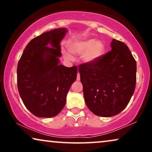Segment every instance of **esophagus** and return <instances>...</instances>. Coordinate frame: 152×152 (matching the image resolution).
<instances>
[{"label": "esophagus", "instance_id": "obj_1", "mask_svg": "<svg viewBox=\"0 0 152 152\" xmlns=\"http://www.w3.org/2000/svg\"><path fill=\"white\" fill-rule=\"evenodd\" d=\"M77 81H80V73H77Z\"/></svg>", "mask_w": 152, "mask_h": 152}]
</instances>
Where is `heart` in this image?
Instances as JSON below:
<instances>
[{
    "instance_id": "b5f03b06",
    "label": "heart",
    "mask_w": 152,
    "mask_h": 152,
    "mask_svg": "<svg viewBox=\"0 0 152 152\" xmlns=\"http://www.w3.org/2000/svg\"><path fill=\"white\" fill-rule=\"evenodd\" d=\"M67 47L68 50L72 55H83L82 59L86 63H93L96 61L105 52V46L104 43L99 41H96L94 39L71 41L68 43ZM70 53L66 50L62 52L64 57L66 60L73 59L72 55Z\"/></svg>"
}]
</instances>
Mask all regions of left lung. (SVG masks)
I'll return each instance as SVG.
<instances>
[{
  "instance_id": "left-lung-1",
  "label": "left lung",
  "mask_w": 152,
  "mask_h": 152,
  "mask_svg": "<svg viewBox=\"0 0 152 152\" xmlns=\"http://www.w3.org/2000/svg\"><path fill=\"white\" fill-rule=\"evenodd\" d=\"M111 47L96 61L79 66L86 104L101 117L123 111L136 88V61L127 45L113 39Z\"/></svg>"
}]
</instances>
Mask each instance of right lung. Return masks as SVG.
I'll list each match as a JSON object with an SVG mask.
<instances>
[{
	"mask_svg": "<svg viewBox=\"0 0 152 152\" xmlns=\"http://www.w3.org/2000/svg\"><path fill=\"white\" fill-rule=\"evenodd\" d=\"M66 32V28L55 29L35 37L26 45L18 63V93L26 107L37 117L57 115L76 80V66L67 68L59 64V43Z\"/></svg>",
	"mask_w": 152,
	"mask_h": 152,
	"instance_id": "obj_1",
	"label": "right lung"
}]
</instances>
